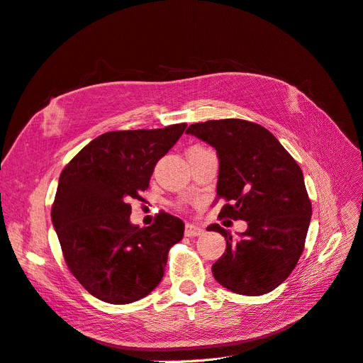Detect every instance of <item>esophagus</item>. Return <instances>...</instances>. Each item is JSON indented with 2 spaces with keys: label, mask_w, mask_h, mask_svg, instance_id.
<instances>
[{
  "label": "esophagus",
  "mask_w": 363,
  "mask_h": 363,
  "mask_svg": "<svg viewBox=\"0 0 363 363\" xmlns=\"http://www.w3.org/2000/svg\"><path fill=\"white\" fill-rule=\"evenodd\" d=\"M203 232L204 230L200 225H195V224H186V227H184V235L189 238L200 236V235H203Z\"/></svg>",
  "instance_id": "esophagus-1"
}]
</instances>
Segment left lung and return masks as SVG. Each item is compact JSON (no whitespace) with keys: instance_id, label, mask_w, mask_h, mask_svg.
<instances>
[{"instance_id":"8db88e82","label":"left lung","mask_w":363,"mask_h":363,"mask_svg":"<svg viewBox=\"0 0 363 363\" xmlns=\"http://www.w3.org/2000/svg\"><path fill=\"white\" fill-rule=\"evenodd\" d=\"M186 133L216 150V199L227 201L219 215L248 224L239 238L208 225L227 242L212 267L213 277L240 295L271 292L294 271L311 224L301 168L271 131L245 119L196 123Z\"/></svg>"}]
</instances>
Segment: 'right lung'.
I'll return each mask as SVG.
<instances>
[{
	"mask_svg": "<svg viewBox=\"0 0 363 363\" xmlns=\"http://www.w3.org/2000/svg\"><path fill=\"white\" fill-rule=\"evenodd\" d=\"M188 124L108 131L91 140L60 174L51 207L72 276L98 300L127 304L160 283L169 248L183 238L180 218L160 212L150 227L130 223L156 163Z\"/></svg>",
	"mask_w": 363,
	"mask_h": 363,
	"instance_id": "add662e5",
	"label": "right lung"
}]
</instances>
